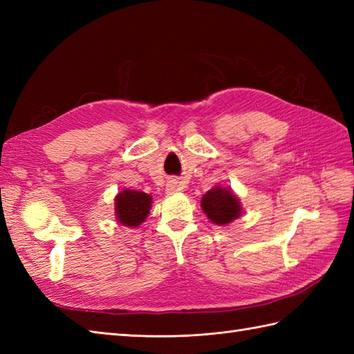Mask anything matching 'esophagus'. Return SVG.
<instances>
[{"instance_id":"obj_1","label":"esophagus","mask_w":354,"mask_h":354,"mask_svg":"<svg viewBox=\"0 0 354 354\" xmlns=\"http://www.w3.org/2000/svg\"><path fill=\"white\" fill-rule=\"evenodd\" d=\"M179 190H181V187H179L178 183H169L167 184V189H165V192H167L169 194L175 193V192H179Z\"/></svg>"}]
</instances>
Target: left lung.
Here are the masks:
<instances>
[{
  "mask_svg": "<svg viewBox=\"0 0 354 354\" xmlns=\"http://www.w3.org/2000/svg\"><path fill=\"white\" fill-rule=\"evenodd\" d=\"M201 207L216 225H228L242 214V204L236 194L221 185L213 187L202 196Z\"/></svg>",
  "mask_w": 354,
  "mask_h": 354,
  "instance_id": "obj_1",
  "label": "left lung"
}]
</instances>
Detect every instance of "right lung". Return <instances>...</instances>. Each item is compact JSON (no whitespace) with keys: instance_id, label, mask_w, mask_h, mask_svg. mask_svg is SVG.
Segmentation results:
<instances>
[{"instance_id":"1","label":"right lung","mask_w":354,"mask_h":354,"mask_svg":"<svg viewBox=\"0 0 354 354\" xmlns=\"http://www.w3.org/2000/svg\"><path fill=\"white\" fill-rule=\"evenodd\" d=\"M152 207V196L145 192L126 189L115 196V217L124 227L135 228L146 221Z\"/></svg>"}]
</instances>
